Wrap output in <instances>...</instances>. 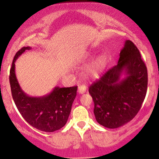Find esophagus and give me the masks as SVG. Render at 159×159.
<instances>
[{"instance_id": "obj_1", "label": "esophagus", "mask_w": 159, "mask_h": 159, "mask_svg": "<svg viewBox=\"0 0 159 159\" xmlns=\"http://www.w3.org/2000/svg\"><path fill=\"white\" fill-rule=\"evenodd\" d=\"M86 90H87V88H86V86L84 84L78 86V93L79 94L84 93L86 92Z\"/></svg>"}]
</instances>
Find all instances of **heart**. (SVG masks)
Masks as SVG:
<instances>
[{
	"label": "heart",
	"mask_w": 159,
	"mask_h": 159,
	"mask_svg": "<svg viewBox=\"0 0 159 159\" xmlns=\"http://www.w3.org/2000/svg\"><path fill=\"white\" fill-rule=\"evenodd\" d=\"M93 56L94 54H90L87 57V59H90ZM107 60H108V57H107V54L102 53V54H100L96 58V61L93 63V65L88 69L87 73L90 75V76H93V77H96V76L98 75L106 67L107 64Z\"/></svg>",
	"instance_id": "1"
}]
</instances>
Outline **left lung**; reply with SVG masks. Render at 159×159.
<instances>
[{
	"mask_svg": "<svg viewBox=\"0 0 159 159\" xmlns=\"http://www.w3.org/2000/svg\"><path fill=\"white\" fill-rule=\"evenodd\" d=\"M123 74L125 77L121 79ZM147 84V69L139 50L132 41L125 40L117 65L89 87L96 121L108 129L131 121L141 107Z\"/></svg>",
	"mask_w": 159,
	"mask_h": 159,
	"instance_id": "left-lung-1",
	"label": "left lung"
}]
</instances>
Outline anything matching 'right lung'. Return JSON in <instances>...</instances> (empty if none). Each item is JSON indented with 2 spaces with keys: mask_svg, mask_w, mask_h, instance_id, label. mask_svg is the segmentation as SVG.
Instances as JSON below:
<instances>
[{
  "mask_svg": "<svg viewBox=\"0 0 159 159\" xmlns=\"http://www.w3.org/2000/svg\"><path fill=\"white\" fill-rule=\"evenodd\" d=\"M30 47H23L16 54L10 72V84L12 98L18 110L26 121L38 130L53 132L63 127L68 120L77 93V86L55 87L50 93L34 97L25 93L16 75L15 62Z\"/></svg>",
  "mask_w": 159,
  "mask_h": 159,
  "instance_id": "add662e5",
  "label": "right lung"
}]
</instances>
